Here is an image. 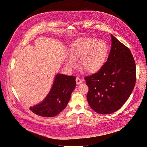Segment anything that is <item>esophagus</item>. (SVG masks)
I'll return each instance as SVG.
<instances>
[{
    "instance_id": "1",
    "label": "esophagus",
    "mask_w": 147,
    "mask_h": 147,
    "mask_svg": "<svg viewBox=\"0 0 147 147\" xmlns=\"http://www.w3.org/2000/svg\"><path fill=\"white\" fill-rule=\"evenodd\" d=\"M76 81L77 84H81V83H82V80H81V79H80V78H79L78 77H77V78H76Z\"/></svg>"
}]
</instances>
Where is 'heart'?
Masks as SVG:
<instances>
[{
  "label": "heart",
  "instance_id": "b5f03b06",
  "mask_svg": "<svg viewBox=\"0 0 147 147\" xmlns=\"http://www.w3.org/2000/svg\"><path fill=\"white\" fill-rule=\"evenodd\" d=\"M108 53V47L102 40L84 36L76 40L71 45L66 63L70 68L76 66L74 59H80L81 68L88 73H94L102 66Z\"/></svg>",
  "mask_w": 147,
  "mask_h": 147
}]
</instances>
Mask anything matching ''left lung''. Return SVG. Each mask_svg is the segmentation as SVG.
I'll list each match as a JSON object with an SVG mask.
<instances>
[{
	"mask_svg": "<svg viewBox=\"0 0 147 147\" xmlns=\"http://www.w3.org/2000/svg\"><path fill=\"white\" fill-rule=\"evenodd\" d=\"M112 47L107 61L100 69L85 77L90 107L100 114L119 110L131 94L136 80L134 58L128 47L112 34Z\"/></svg>",
	"mask_w": 147,
	"mask_h": 147,
	"instance_id": "1",
	"label": "left lung"
}]
</instances>
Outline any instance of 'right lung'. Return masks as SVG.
I'll list each match as a JSON object with an SVG mask.
<instances>
[{
  "label": "right lung",
  "instance_id": "obj_1",
  "mask_svg": "<svg viewBox=\"0 0 147 147\" xmlns=\"http://www.w3.org/2000/svg\"><path fill=\"white\" fill-rule=\"evenodd\" d=\"M74 76L57 74L50 93L40 104L30 107L35 114L44 117H53L61 112L66 107L71 94L76 87Z\"/></svg>",
  "mask_w": 147,
  "mask_h": 147
}]
</instances>
